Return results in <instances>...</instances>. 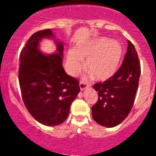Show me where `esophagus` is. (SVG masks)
<instances>
[{
    "label": "esophagus",
    "mask_w": 156,
    "mask_h": 156,
    "mask_svg": "<svg viewBox=\"0 0 156 156\" xmlns=\"http://www.w3.org/2000/svg\"><path fill=\"white\" fill-rule=\"evenodd\" d=\"M79 86H80V89H81V90H84V89H85V88L88 87L87 84H86L85 82H84V81H80Z\"/></svg>",
    "instance_id": "34e87169"
}]
</instances>
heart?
Segmentation results:
<instances>
[{
	"instance_id": "1",
	"label": "heart",
	"mask_w": 156,
	"mask_h": 156,
	"mask_svg": "<svg viewBox=\"0 0 156 156\" xmlns=\"http://www.w3.org/2000/svg\"><path fill=\"white\" fill-rule=\"evenodd\" d=\"M122 56V48L119 42L107 38H98L78 46L75 50L67 53V70L75 75L86 66L90 71V75H96L99 81H106L117 72Z\"/></svg>"
}]
</instances>
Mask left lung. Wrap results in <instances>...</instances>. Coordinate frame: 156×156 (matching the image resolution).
<instances>
[{
	"label": "left lung",
	"instance_id": "left-lung-1",
	"mask_svg": "<svg viewBox=\"0 0 156 156\" xmlns=\"http://www.w3.org/2000/svg\"><path fill=\"white\" fill-rule=\"evenodd\" d=\"M140 72L136 49L128 41L127 51L119 70L108 80L93 86L99 96L92 107L93 119L97 123L112 127L126 119L134 103Z\"/></svg>",
	"mask_w": 156,
	"mask_h": 156
}]
</instances>
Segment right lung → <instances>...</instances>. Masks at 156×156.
Here are the masks:
<instances>
[{"label": "right lung", "mask_w": 156, "mask_h": 156, "mask_svg": "<svg viewBox=\"0 0 156 156\" xmlns=\"http://www.w3.org/2000/svg\"><path fill=\"white\" fill-rule=\"evenodd\" d=\"M50 29L33 34L20 53L19 82L22 97L35 120L48 126L62 124L69 116L72 101L80 91L79 82L62 67L63 45L56 42L57 53L44 55L39 42L53 37Z\"/></svg>", "instance_id": "1"}]
</instances>
